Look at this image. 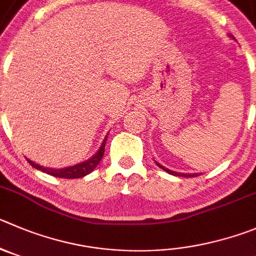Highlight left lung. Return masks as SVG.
I'll return each mask as SVG.
<instances>
[{
	"label": "left lung",
	"mask_w": 256,
	"mask_h": 256,
	"mask_svg": "<svg viewBox=\"0 0 256 256\" xmlns=\"http://www.w3.org/2000/svg\"><path fill=\"white\" fill-rule=\"evenodd\" d=\"M155 163H156V162H155ZM156 166H159V168H162V169H163V170H166V173H169V174H173V176H197V174H183V173H176V172H173V170H170V169H166V166H160V164H159V163H156Z\"/></svg>",
	"instance_id": "8db88e82"
}]
</instances>
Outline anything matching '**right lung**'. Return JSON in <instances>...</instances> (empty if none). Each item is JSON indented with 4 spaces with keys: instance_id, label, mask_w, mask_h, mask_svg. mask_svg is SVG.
Masks as SVG:
<instances>
[{
    "instance_id": "add662e5",
    "label": "right lung",
    "mask_w": 256,
    "mask_h": 256,
    "mask_svg": "<svg viewBox=\"0 0 256 256\" xmlns=\"http://www.w3.org/2000/svg\"><path fill=\"white\" fill-rule=\"evenodd\" d=\"M107 138V136H106ZM104 146H106V139L104 140L102 142L101 148L94 155H93L90 159H88L87 162H83V163L77 164V166H68V168H63V169H52V168H44V166H39V164H35L34 162L28 160V163L31 164V166H34V168L39 169V170L44 172V173L50 174L52 176H58V178H66V179H76V178H82V176H87L90 174L96 166H98L100 162H101L102 156L104 154Z\"/></svg>"
}]
</instances>
